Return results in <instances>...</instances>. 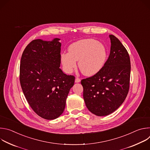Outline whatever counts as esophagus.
<instances>
[{
	"mask_svg": "<svg viewBox=\"0 0 150 150\" xmlns=\"http://www.w3.org/2000/svg\"><path fill=\"white\" fill-rule=\"evenodd\" d=\"M80 81H81V79L79 78H76V79H75V82L76 83L80 82Z\"/></svg>",
	"mask_w": 150,
	"mask_h": 150,
	"instance_id": "esophagus-1",
	"label": "esophagus"
}]
</instances>
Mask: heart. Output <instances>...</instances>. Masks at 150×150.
<instances>
[{
	"mask_svg": "<svg viewBox=\"0 0 150 150\" xmlns=\"http://www.w3.org/2000/svg\"><path fill=\"white\" fill-rule=\"evenodd\" d=\"M108 57L105 46L93 38L77 41L68 47V53L60 55L64 70L72 73L76 67V61L81 72L85 76H91L98 73L104 67Z\"/></svg>",
	"mask_w": 150,
	"mask_h": 150,
	"instance_id": "obj_1",
	"label": "heart"
}]
</instances>
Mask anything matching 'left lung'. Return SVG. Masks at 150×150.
<instances>
[{"label":"left lung","instance_id":"obj_1","mask_svg":"<svg viewBox=\"0 0 150 150\" xmlns=\"http://www.w3.org/2000/svg\"><path fill=\"white\" fill-rule=\"evenodd\" d=\"M110 53L103 69L81 80L83 97L87 109L98 116L109 115L125 101L129 89L131 61L119 40L109 35Z\"/></svg>","mask_w":150,"mask_h":150}]
</instances>
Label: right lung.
Segmentation results:
<instances>
[{"mask_svg": "<svg viewBox=\"0 0 150 150\" xmlns=\"http://www.w3.org/2000/svg\"><path fill=\"white\" fill-rule=\"evenodd\" d=\"M60 39L33 40L21 59L19 80L32 109L41 117L53 120L64 111L75 77L64 74L60 65Z\"/></svg>", "mask_w": 150, "mask_h": 150, "instance_id": "obj_1", "label": "right lung"}]
</instances>
